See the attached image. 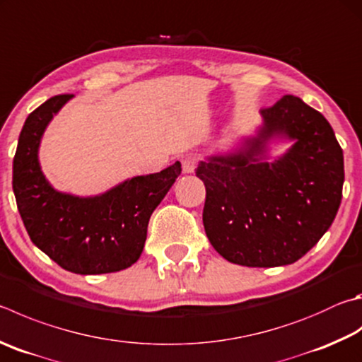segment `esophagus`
I'll return each mask as SVG.
<instances>
[{
    "label": "esophagus",
    "mask_w": 362,
    "mask_h": 362,
    "mask_svg": "<svg viewBox=\"0 0 362 362\" xmlns=\"http://www.w3.org/2000/svg\"><path fill=\"white\" fill-rule=\"evenodd\" d=\"M196 166H198V156H196V155L189 153V155H185L182 158V169H183V173H185V174L194 173Z\"/></svg>",
    "instance_id": "obj_1"
}]
</instances>
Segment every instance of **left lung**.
<instances>
[{"label":"left lung","instance_id":"8db88e82","mask_svg":"<svg viewBox=\"0 0 362 362\" xmlns=\"http://www.w3.org/2000/svg\"><path fill=\"white\" fill-rule=\"evenodd\" d=\"M264 127L245 152L202 161L204 229L223 258L247 267L286 266L329 229L341 201L344 152L329 122L298 96L262 107ZM281 134L295 146L261 162L265 141Z\"/></svg>","mask_w":362,"mask_h":362}]
</instances>
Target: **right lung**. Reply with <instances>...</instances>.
<instances>
[{
    "mask_svg": "<svg viewBox=\"0 0 362 362\" xmlns=\"http://www.w3.org/2000/svg\"><path fill=\"white\" fill-rule=\"evenodd\" d=\"M71 98H50L26 118L12 168L18 212L33 244L66 271L81 275L123 271L139 259L150 215L180 175V163L133 177L95 198L55 192L39 166L37 148L47 123Z\"/></svg>",
    "mask_w": 362,
    "mask_h": 362,
    "instance_id": "add662e5",
    "label": "right lung"
}]
</instances>
